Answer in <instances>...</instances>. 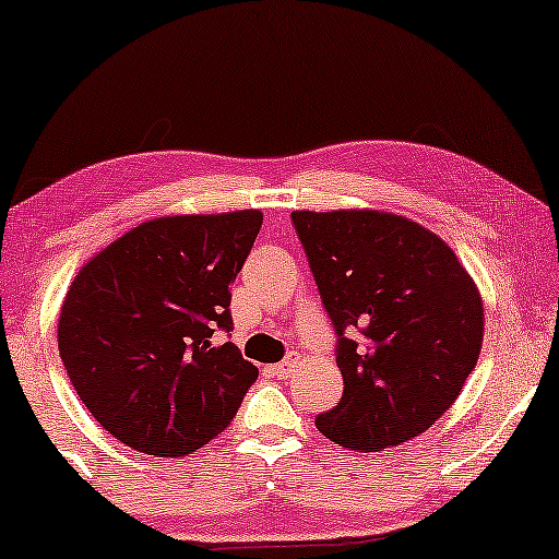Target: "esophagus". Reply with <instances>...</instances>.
<instances>
[{"mask_svg":"<svg viewBox=\"0 0 559 559\" xmlns=\"http://www.w3.org/2000/svg\"><path fill=\"white\" fill-rule=\"evenodd\" d=\"M295 367H297V357H295V354H289L285 361H277V365H272L266 369H270V374L277 377V380H287V377H293Z\"/></svg>","mask_w":559,"mask_h":559,"instance_id":"esophagus-1","label":"esophagus"}]
</instances>
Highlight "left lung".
<instances>
[{
	"instance_id": "left-lung-1",
	"label": "left lung",
	"mask_w": 559,
	"mask_h": 559,
	"mask_svg": "<svg viewBox=\"0 0 559 559\" xmlns=\"http://www.w3.org/2000/svg\"><path fill=\"white\" fill-rule=\"evenodd\" d=\"M321 302L336 331L344 395L316 418L365 452L429 429L473 372L483 300L454 251L408 217L374 210H295Z\"/></svg>"
}]
</instances>
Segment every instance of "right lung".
Instances as JSON below:
<instances>
[{"instance_id": "add662e5", "label": "right lung", "mask_w": 559, "mask_h": 559, "mask_svg": "<svg viewBox=\"0 0 559 559\" xmlns=\"http://www.w3.org/2000/svg\"><path fill=\"white\" fill-rule=\"evenodd\" d=\"M259 228V210L156 217L71 282L58 352L76 395L122 444L185 456L234 421L259 369L215 333L234 329L230 282Z\"/></svg>"}]
</instances>
